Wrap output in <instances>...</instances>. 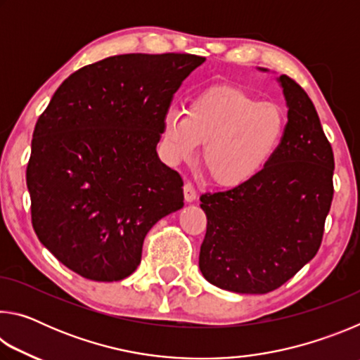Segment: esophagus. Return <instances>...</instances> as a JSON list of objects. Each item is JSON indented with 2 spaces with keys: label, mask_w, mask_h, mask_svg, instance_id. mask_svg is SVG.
Returning <instances> with one entry per match:
<instances>
[{
  "label": "esophagus",
  "mask_w": 360,
  "mask_h": 360,
  "mask_svg": "<svg viewBox=\"0 0 360 360\" xmlns=\"http://www.w3.org/2000/svg\"><path fill=\"white\" fill-rule=\"evenodd\" d=\"M184 198L187 203H192L195 202V198H197V191H195L192 182H186L184 184Z\"/></svg>",
  "instance_id": "1"
}]
</instances>
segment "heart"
Returning <instances> with one entry per match:
<instances>
[{
    "instance_id": "b5f03b06",
    "label": "heart",
    "mask_w": 360,
    "mask_h": 360,
    "mask_svg": "<svg viewBox=\"0 0 360 360\" xmlns=\"http://www.w3.org/2000/svg\"><path fill=\"white\" fill-rule=\"evenodd\" d=\"M285 119L271 101H257L245 90L217 85L198 94L186 114L168 111L162 133L173 162L191 160L203 143L202 165L219 186L252 179L279 148Z\"/></svg>"
}]
</instances>
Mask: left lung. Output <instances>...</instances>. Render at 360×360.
<instances>
[{"mask_svg":"<svg viewBox=\"0 0 360 360\" xmlns=\"http://www.w3.org/2000/svg\"><path fill=\"white\" fill-rule=\"evenodd\" d=\"M278 82L288 124L275 154L245 184L200 197L208 219L200 271L236 294H266L307 265L333 198V152L313 101L289 76Z\"/></svg>","mask_w":360,"mask_h":360,"instance_id":"left-lung-1","label":"left lung"}]
</instances>
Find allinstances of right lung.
I'll return each mask as SVG.
<instances>
[{"label": "right lung", "mask_w": 360, "mask_h": 360, "mask_svg": "<svg viewBox=\"0 0 360 360\" xmlns=\"http://www.w3.org/2000/svg\"><path fill=\"white\" fill-rule=\"evenodd\" d=\"M191 53H125L65 79L36 122L27 186L39 241L77 275L112 283L141 262L148 231L184 206L160 162L163 117Z\"/></svg>", "instance_id": "add662e5"}]
</instances>
